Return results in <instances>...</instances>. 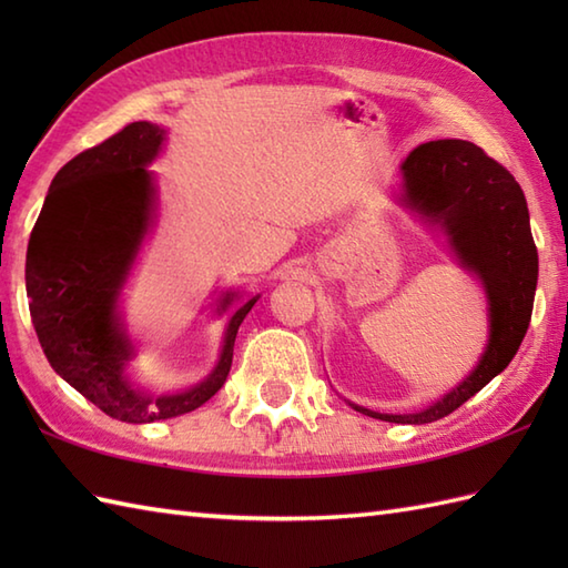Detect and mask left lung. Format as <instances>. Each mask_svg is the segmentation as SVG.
Returning <instances> with one entry per match:
<instances>
[{"label": "left lung", "mask_w": 568, "mask_h": 568, "mask_svg": "<svg viewBox=\"0 0 568 568\" xmlns=\"http://www.w3.org/2000/svg\"><path fill=\"white\" fill-rule=\"evenodd\" d=\"M403 178V202L422 220L444 229L456 258L478 275L488 297V346L478 366L454 390L409 415H381L354 405L376 419L427 425L452 415L508 368L532 317L539 258L523 187L476 143L462 139L422 143L405 159Z\"/></svg>", "instance_id": "obj_1"}]
</instances>
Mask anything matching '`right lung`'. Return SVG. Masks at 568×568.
<instances>
[{
    "label": "right lung",
    "instance_id": "add662e5",
    "mask_svg": "<svg viewBox=\"0 0 568 568\" xmlns=\"http://www.w3.org/2000/svg\"><path fill=\"white\" fill-rule=\"evenodd\" d=\"M163 139L161 126L134 122L60 168L27 251L31 322L48 364L104 415L129 425L178 417L207 403L229 376L236 332L258 300L234 312L214 371L190 390L153 395L129 381L124 368L134 344L116 303L153 220L155 187L146 165ZM234 297L226 293L220 312Z\"/></svg>",
    "mask_w": 568,
    "mask_h": 568
}]
</instances>
